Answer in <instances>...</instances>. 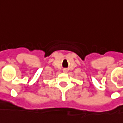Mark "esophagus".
Returning a JSON list of instances; mask_svg holds the SVG:
<instances>
[{
  "label": "esophagus",
  "mask_w": 123,
  "mask_h": 123,
  "mask_svg": "<svg viewBox=\"0 0 123 123\" xmlns=\"http://www.w3.org/2000/svg\"><path fill=\"white\" fill-rule=\"evenodd\" d=\"M63 72H67L66 70H63Z\"/></svg>",
  "instance_id": "esophagus-1"
}]
</instances>
